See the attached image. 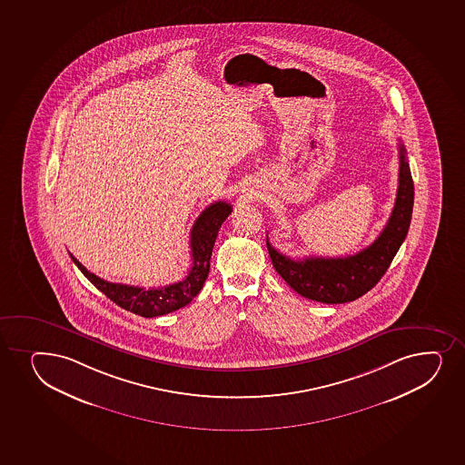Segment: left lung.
Segmentation results:
<instances>
[{"label": "left lung", "instance_id": "1", "mask_svg": "<svg viewBox=\"0 0 465 465\" xmlns=\"http://www.w3.org/2000/svg\"><path fill=\"white\" fill-rule=\"evenodd\" d=\"M412 203L414 183L408 165L407 150L401 142L396 203L385 229L372 244L355 255L344 258L309 256L295 262L280 253L267 240L272 264L282 280L302 297L326 304L354 302L376 286L388 271L392 258L407 238Z\"/></svg>", "mask_w": 465, "mask_h": 465}]
</instances>
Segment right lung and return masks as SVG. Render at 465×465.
Here are the masks:
<instances>
[{
  "label": "right lung",
  "instance_id": "1",
  "mask_svg": "<svg viewBox=\"0 0 465 465\" xmlns=\"http://www.w3.org/2000/svg\"><path fill=\"white\" fill-rule=\"evenodd\" d=\"M230 213H232L230 203L216 201L199 214L198 220L194 221L193 229L190 232V249H192V260H193L192 267L183 282H173L170 286L143 289V287L104 282L94 273H91L86 267L82 266V262L77 258H74L73 253H69V256L73 258L75 266L79 267L84 277L88 278L100 292H104L110 298L113 303L145 319H153V317L174 312L187 306L198 295L203 282L209 277L210 256L213 252L214 241L221 225Z\"/></svg>",
  "mask_w": 465,
  "mask_h": 465
}]
</instances>
